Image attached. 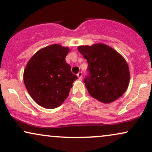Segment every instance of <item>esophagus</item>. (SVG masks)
Masks as SVG:
<instances>
[{
    "mask_svg": "<svg viewBox=\"0 0 152 152\" xmlns=\"http://www.w3.org/2000/svg\"><path fill=\"white\" fill-rule=\"evenodd\" d=\"M77 77L79 79H82V72H79V73L77 74Z\"/></svg>",
    "mask_w": 152,
    "mask_h": 152,
    "instance_id": "34e87169",
    "label": "esophagus"
}]
</instances>
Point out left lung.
I'll use <instances>...</instances> for the list:
<instances>
[{
    "instance_id": "8db88e82",
    "label": "left lung",
    "mask_w": 152,
    "mask_h": 152,
    "mask_svg": "<svg viewBox=\"0 0 152 152\" xmlns=\"http://www.w3.org/2000/svg\"><path fill=\"white\" fill-rule=\"evenodd\" d=\"M77 49L88 62V75L84 83L91 96L105 104L121 97L130 80L129 69L124 57L104 43L81 45Z\"/></svg>"
}]
</instances>
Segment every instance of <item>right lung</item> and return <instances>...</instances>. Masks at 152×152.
<instances>
[{
    "instance_id": "obj_1",
    "label": "right lung",
    "mask_w": 152,
    "mask_h": 152,
    "mask_svg": "<svg viewBox=\"0 0 152 152\" xmlns=\"http://www.w3.org/2000/svg\"><path fill=\"white\" fill-rule=\"evenodd\" d=\"M69 51L68 47L59 44L43 48L32 56L25 68L23 81L29 94L45 109L59 107L77 79L66 61Z\"/></svg>"
}]
</instances>
